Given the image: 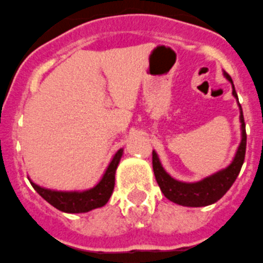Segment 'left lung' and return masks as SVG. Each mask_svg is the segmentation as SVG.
Instances as JSON below:
<instances>
[{
  "label": "left lung",
  "instance_id": "1",
  "mask_svg": "<svg viewBox=\"0 0 263 263\" xmlns=\"http://www.w3.org/2000/svg\"><path fill=\"white\" fill-rule=\"evenodd\" d=\"M226 80L233 86V96L238 100L235 87H234L233 80L226 72H223ZM239 110H240V131L241 140L239 144L238 150L235 153V157L233 158L230 164L228 167L222 168L218 172L208 176V177L202 178L196 182H183L173 178L170 173L165 172L160 163L159 157L157 152L153 150V171H154L155 180L159 185L160 190L164 194V196L171 202L176 204L183 205V207H205L216 203L220 200L234 181L238 177L239 172L241 170V165L244 163V157H246V146H247V134H246V123H244V117L241 106L239 104Z\"/></svg>",
  "mask_w": 263,
  "mask_h": 263
}]
</instances>
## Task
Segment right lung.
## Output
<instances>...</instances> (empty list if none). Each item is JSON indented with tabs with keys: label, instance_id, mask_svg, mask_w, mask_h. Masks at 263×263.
Listing matches in <instances>:
<instances>
[{
	"label": "right lung",
	"instance_id": "add662e5",
	"mask_svg": "<svg viewBox=\"0 0 263 263\" xmlns=\"http://www.w3.org/2000/svg\"><path fill=\"white\" fill-rule=\"evenodd\" d=\"M122 155H123V149H119L111 158L100 181L93 187L87 189V190H52V189L37 185L29 177L28 178L34 190L56 210L65 213H86L103 207L108 203L109 198L113 194L114 183H116V171L121 162Z\"/></svg>",
	"mask_w": 263,
	"mask_h": 263
}]
</instances>
